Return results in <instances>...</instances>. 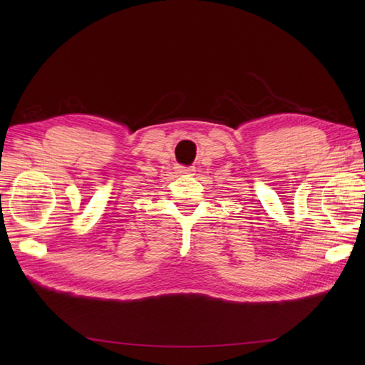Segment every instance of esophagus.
<instances>
[{"label": "esophagus", "mask_w": 365, "mask_h": 365, "mask_svg": "<svg viewBox=\"0 0 365 365\" xmlns=\"http://www.w3.org/2000/svg\"><path fill=\"white\" fill-rule=\"evenodd\" d=\"M176 173H181V175H193L195 168H184V165H176Z\"/></svg>", "instance_id": "esophagus-1"}]
</instances>
